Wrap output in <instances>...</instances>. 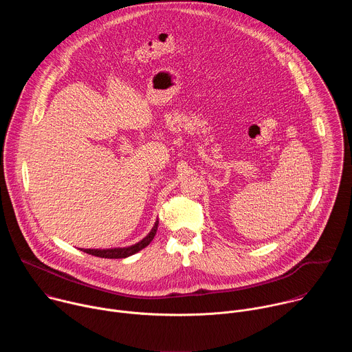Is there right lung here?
<instances>
[{"label": "right lung", "instance_id": "right-lung-1", "mask_svg": "<svg viewBox=\"0 0 352 352\" xmlns=\"http://www.w3.org/2000/svg\"><path fill=\"white\" fill-rule=\"evenodd\" d=\"M157 227H159V220L156 221L155 227L152 228V231H150V234L143 238L140 242L132 245V246H128V248H114V249H82L83 252L89 254V255H93V256H97V258H106V259H121V258H126V256H131L136 252H139L140 249L146 248L150 242L153 241L155 235H156V231H157Z\"/></svg>", "mask_w": 352, "mask_h": 352}]
</instances>
